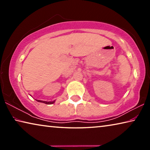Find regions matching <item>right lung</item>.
<instances>
[{"label":"right lung","instance_id":"obj_1","mask_svg":"<svg viewBox=\"0 0 150 150\" xmlns=\"http://www.w3.org/2000/svg\"><path fill=\"white\" fill-rule=\"evenodd\" d=\"M35 100L38 101V102L45 103V104H46V105H52V104H54L55 102V100H53V101H44V100H37V99H35Z\"/></svg>","mask_w":150,"mask_h":150}]
</instances>
